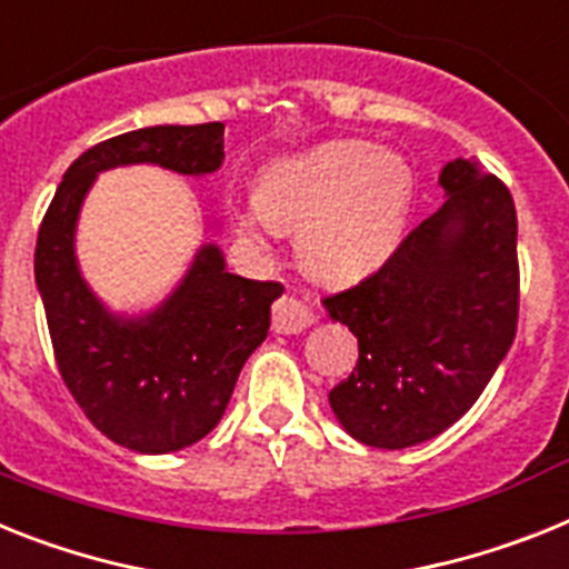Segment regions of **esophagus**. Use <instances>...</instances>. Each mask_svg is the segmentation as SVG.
Returning <instances> with one entry per match:
<instances>
[{"instance_id":"obj_1","label":"esophagus","mask_w":569,"mask_h":569,"mask_svg":"<svg viewBox=\"0 0 569 569\" xmlns=\"http://www.w3.org/2000/svg\"><path fill=\"white\" fill-rule=\"evenodd\" d=\"M312 321L315 315L298 298H292V295L277 300L274 309H271V329L280 332V336H298L307 327H312Z\"/></svg>"}]
</instances>
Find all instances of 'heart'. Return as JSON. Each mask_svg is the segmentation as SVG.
Here are the masks:
<instances>
[{"mask_svg":"<svg viewBox=\"0 0 569 569\" xmlns=\"http://www.w3.org/2000/svg\"><path fill=\"white\" fill-rule=\"evenodd\" d=\"M410 202L413 173L405 159L365 141H332L271 167L242 231L266 222L298 231L312 274L356 280L393 251Z\"/></svg>","mask_w":569,"mask_h":569,"instance_id":"1","label":"heart"}]
</instances>
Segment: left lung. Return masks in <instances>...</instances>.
Returning <instances> with one entry per match:
<instances>
[{"label":"left lung","mask_w":569,"mask_h":569,"mask_svg":"<svg viewBox=\"0 0 569 569\" xmlns=\"http://www.w3.org/2000/svg\"><path fill=\"white\" fill-rule=\"evenodd\" d=\"M446 202L373 274L327 295L358 338L352 373L329 390L338 422L365 446L437 437L477 402L518 329L512 193L475 159L448 161Z\"/></svg>","instance_id":"left-lung-1"}]
</instances>
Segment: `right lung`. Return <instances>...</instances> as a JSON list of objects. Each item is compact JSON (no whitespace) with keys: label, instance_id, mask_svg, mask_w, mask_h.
<instances>
[{"label":"right lung","instance_id":"obj_1","mask_svg":"<svg viewBox=\"0 0 569 569\" xmlns=\"http://www.w3.org/2000/svg\"><path fill=\"white\" fill-rule=\"evenodd\" d=\"M222 132L219 121L147 127L89 147L66 170L37 237L33 274L57 370L89 422L141 455L179 451L217 428L242 365L269 336L283 286L228 274L219 248L204 246L164 307L123 321L80 277L74 222L100 170L147 161L184 176L213 173L226 159Z\"/></svg>","mask_w":569,"mask_h":569}]
</instances>
